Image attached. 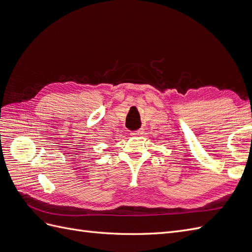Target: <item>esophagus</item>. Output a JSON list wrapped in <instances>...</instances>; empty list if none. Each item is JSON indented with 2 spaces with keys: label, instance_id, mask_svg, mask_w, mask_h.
I'll use <instances>...</instances> for the list:
<instances>
[{
  "label": "esophagus",
  "instance_id": "34e87169",
  "mask_svg": "<svg viewBox=\"0 0 252 252\" xmlns=\"http://www.w3.org/2000/svg\"><path fill=\"white\" fill-rule=\"evenodd\" d=\"M142 133H143V129H138V130L132 131V132H131V135H132V136H138V135H140V134H142Z\"/></svg>",
  "mask_w": 252,
  "mask_h": 252
}]
</instances>
